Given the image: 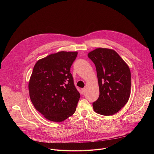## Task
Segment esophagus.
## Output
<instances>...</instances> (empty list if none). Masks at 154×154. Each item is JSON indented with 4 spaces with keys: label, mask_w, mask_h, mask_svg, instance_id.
<instances>
[{
    "label": "esophagus",
    "mask_w": 154,
    "mask_h": 154,
    "mask_svg": "<svg viewBox=\"0 0 154 154\" xmlns=\"http://www.w3.org/2000/svg\"><path fill=\"white\" fill-rule=\"evenodd\" d=\"M86 92V89L85 88H83V89H82V94H85V93Z\"/></svg>",
    "instance_id": "1"
}]
</instances>
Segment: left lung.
I'll use <instances>...</instances> for the list:
<instances>
[{
  "mask_svg": "<svg viewBox=\"0 0 154 154\" xmlns=\"http://www.w3.org/2000/svg\"><path fill=\"white\" fill-rule=\"evenodd\" d=\"M94 63L99 87V96L93 103L96 113L113 115L128 100L131 74L128 66L113 49L97 48L88 54Z\"/></svg>",
  "mask_w": 154,
  "mask_h": 154,
  "instance_id": "8db88e82",
  "label": "left lung"
}]
</instances>
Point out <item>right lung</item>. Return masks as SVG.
I'll return each instance as SVG.
<instances>
[{"label": "right lung", "mask_w": 154, "mask_h": 154, "mask_svg": "<svg viewBox=\"0 0 154 154\" xmlns=\"http://www.w3.org/2000/svg\"><path fill=\"white\" fill-rule=\"evenodd\" d=\"M77 52L61 51L39 60L29 83L30 98L47 119L62 122L75 112L80 94L74 84L71 66Z\"/></svg>", "instance_id": "1"}]
</instances>
